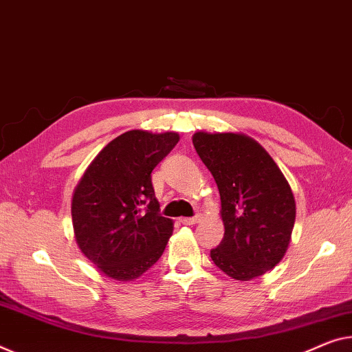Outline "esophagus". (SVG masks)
<instances>
[{
	"instance_id": "1",
	"label": "esophagus",
	"mask_w": 352,
	"mask_h": 352,
	"mask_svg": "<svg viewBox=\"0 0 352 352\" xmlns=\"http://www.w3.org/2000/svg\"><path fill=\"white\" fill-rule=\"evenodd\" d=\"M199 220V217H182L181 223L182 225H195Z\"/></svg>"
}]
</instances>
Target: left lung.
Here are the masks:
<instances>
[{"label":"left lung","instance_id":"obj_1","mask_svg":"<svg viewBox=\"0 0 352 352\" xmlns=\"http://www.w3.org/2000/svg\"><path fill=\"white\" fill-rule=\"evenodd\" d=\"M193 146L219 187L225 234L210 250L215 266L252 280L277 266L296 220L294 195L261 144L242 133L193 135Z\"/></svg>","mask_w":352,"mask_h":352}]
</instances>
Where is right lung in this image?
Masks as SVG:
<instances>
[{
	"label": "right lung",
	"instance_id": "right-lung-1",
	"mask_svg": "<svg viewBox=\"0 0 352 352\" xmlns=\"http://www.w3.org/2000/svg\"><path fill=\"white\" fill-rule=\"evenodd\" d=\"M177 142L175 132L122 133L100 151L75 188V241L110 278H138L165 250L173 221L162 217L151 173Z\"/></svg>",
	"mask_w": 352,
	"mask_h": 352
}]
</instances>
